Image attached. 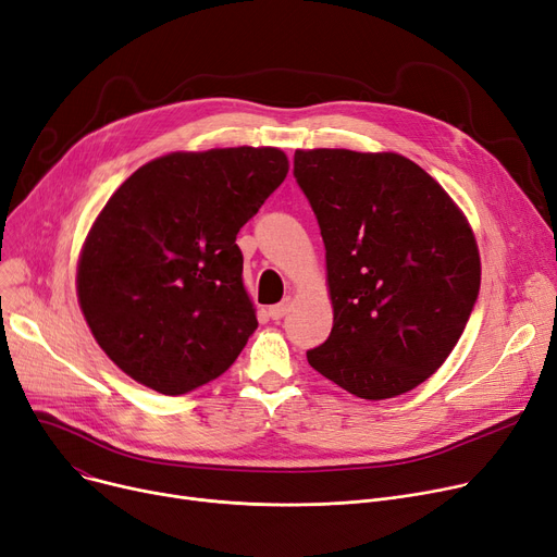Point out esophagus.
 Here are the masks:
<instances>
[{
    "label": "esophagus",
    "instance_id": "34e87169",
    "mask_svg": "<svg viewBox=\"0 0 557 557\" xmlns=\"http://www.w3.org/2000/svg\"><path fill=\"white\" fill-rule=\"evenodd\" d=\"M289 306H293V301H289L287 297L281 301V304H274V306H270V317L272 320H283V317L289 312Z\"/></svg>",
    "mask_w": 557,
    "mask_h": 557
}]
</instances>
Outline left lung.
Masks as SVG:
<instances>
[{
    "label": "left lung",
    "mask_w": 557,
    "mask_h": 557,
    "mask_svg": "<svg viewBox=\"0 0 557 557\" xmlns=\"http://www.w3.org/2000/svg\"><path fill=\"white\" fill-rule=\"evenodd\" d=\"M295 178L322 231L333 301L310 367L369 401L417 387L454 351L479 299L465 215L399 153L299 149Z\"/></svg>",
    "instance_id": "8db88e82"
}]
</instances>
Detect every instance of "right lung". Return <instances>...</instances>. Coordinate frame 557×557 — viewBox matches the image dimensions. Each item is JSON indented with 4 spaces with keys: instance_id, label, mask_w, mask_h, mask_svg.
Here are the masks:
<instances>
[{
    "instance_id": "right-lung-1",
    "label": "right lung",
    "mask_w": 557,
    "mask_h": 557,
    "mask_svg": "<svg viewBox=\"0 0 557 557\" xmlns=\"http://www.w3.org/2000/svg\"><path fill=\"white\" fill-rule=\"evenodd\" d=\"M287 174L274 147L168 153L103 206L78 260L86 322L124 374L170 396L222 376L258 329L240 228Z\"/></svg>"
}]
</instances>
